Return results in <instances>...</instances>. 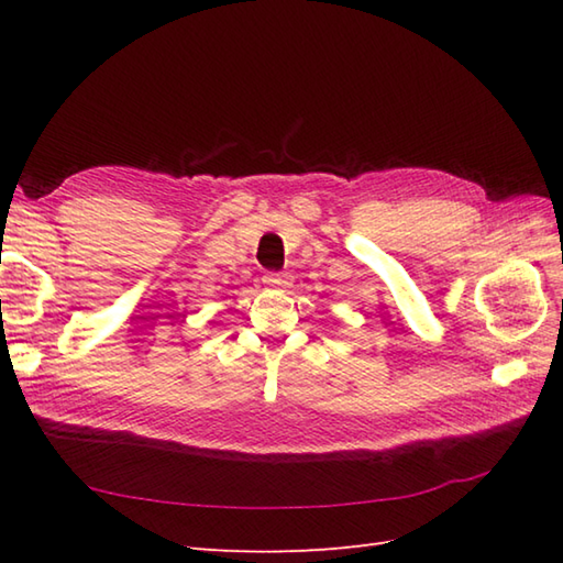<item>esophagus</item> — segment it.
Listing matches in <instances>:
<instances>
[{"instance_id": "esophagus-1", "label": "esophagus", "mask_w": 563, "mask_h": 563, "mask_svg": "<svg viewBox=\"0 0 563 563\" xmlns=\"http://www.w3.org/2000/svg\"><path fill=\"white\" fill-rule=\"evenodd\" d=\"M290 283H292V278L288 273H266V275H263V285H266V288H271V290H285Z\"/></svg>"}]
</instances>
